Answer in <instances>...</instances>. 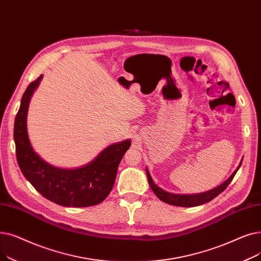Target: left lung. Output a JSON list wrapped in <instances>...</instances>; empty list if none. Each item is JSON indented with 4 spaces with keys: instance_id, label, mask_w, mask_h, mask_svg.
I'll return each mask as SVG.
<instances>
[{
    "instance_id": "1",
    "label": "left lung",
    "mask_w": 261,
    "mask_h": 261,
    "mask_svg": "<svg viewBox=\"0 0 261 261\" xmlns=\"http://www.w3.org/2000/svg\"><path fill=\"white\" fill-rule=\"evenodd\" d=\"M241 164H242V160L239 164L238 168L232 172V174L224 182L218 186V187L209 190V191H206V192L195 193V194H175V193H170L168 191H165L164 189L158 187V186L154 182V180L150 174V172H148L147 169H145V172H146L148 184H150V187L153 190V192L156 194V196L159 198V200H161L167 204L174 205V206L194 207V206H198V205H202V204L210 202L212 200H214L216 196H218L220 193L224 191L227 188V186L230 184V181L232 180L233 176L236 175V173H237V171L241 167Z\"/></svg>"
}]
</instances>
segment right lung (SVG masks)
<instances>
[{
    "instance_id": "right-lung-1",
    "label": "right lung",
    "mask_w": 261,
    "mask_h": 261,
    "mask_svg": "<svg viewBox=\"0 0 261 261\" xmlns=\"http://www.w3.org/2000/svg\"><path fill=\"white\" fill-rule=\"evenodd\" d=\"M43 75L24 92L15 120L14 139L18 165L33 187L47 200L66 207H88L102 203L114 187L120 161L130 146L126 139L110 144L89 164L63 169L46 163L37 154L28 134V111L32 95Z\"/></svg>"
}]
</instances>
